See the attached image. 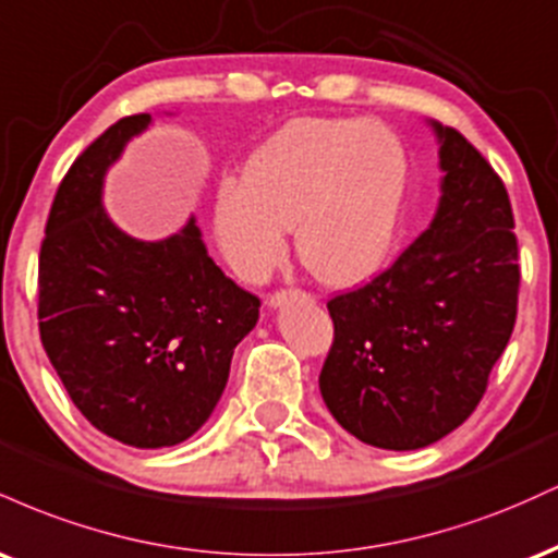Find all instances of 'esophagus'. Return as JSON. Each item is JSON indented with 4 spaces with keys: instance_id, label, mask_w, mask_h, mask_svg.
I'll return each mask as SVG.
<instances>
[{
    "instance_id": "obj_1",
    "label": "esophagus",
    "mask_w": 558,
    "mask_h": 558,
    "mask_svg": "<svg viewBox=\"0 0 558 558\" xmlns=\"http://www.w3.org/2000/svg\"><path fill=\"white\" fill-rule=\"evenodd\" d=\"M296 296H306V293L304 291H293V288H280V291H275V293H270V296H267V306H283Z\"/></svg>"
}]
</instances>
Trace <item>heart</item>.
<instances>
[{
  "instance_id": "1",
  "label": "heart",
  "mask_w": 558,
  "mask_h": 558,
  "mask_svg": "<svg viewBox=\"0 0 558 558\" xmlns=\"http://www.w3.org/2000/svg\"><path fill=\"white\" fill-rule=\"evenodd\" d=\"M409 185L401 138L383 123L296 118L262 141L215 198L228 265L259 280L296 228L304 267L328 286H356L388 265Z\"/></svg>"
}]
</instances>
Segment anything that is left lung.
Returning <instances> with one entry per match:
<instances>
[{"label":"left lung","mask_w":558,"mask_h":558,"mask_svg":"<svg viewBox=\"0 0 558 558\" xmlns=\"http://www.w3.org/2000/svg\"><path fill=\"white\" fill-rule=\"evenodd\" d=\"M430 228L388 270L328 301L319 393L362 444L414 451L457 430L488 388L520 296L514 215L498 172L453 128Z\"/></svg>","instance_id":"8db88e82"}]
</instances>
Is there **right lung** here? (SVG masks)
<instances>
[{
	"label": "right lung",
	"instance_id": "add662e5",
	"mask_svg": "<svg viewBox=\"0 0 558 558\" xmlns=\"http://www.w3.org/2000/svg\"><path fill=\"white\" fill-rule=\"evenodd\" d=\"M151 123L131 114L70 165L38 254V332L75 407L125 446L191 438L226 390L259 299L207 254L196 220L138 241L101 207L105 172Z\"/></svg>",
	"mask_w": 558,
	"mask_h": 558
}]
</instances>
